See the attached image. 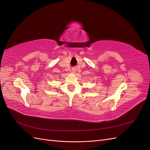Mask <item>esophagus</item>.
<instances>
[{"instance_id":"esophagus-1","label":"esophagus","mask_w":150,"mask_h":150,"mask_svg":"<svg viewBox=\"0 0 150 150\" xmlns=\"http://www.w3.org/2000/svg\"><path fill=\"white\" fill-rule=\"evenodd\" d=\"M72 71H74V69H73V70H72Z\"/></svg>"}]
</instances>
